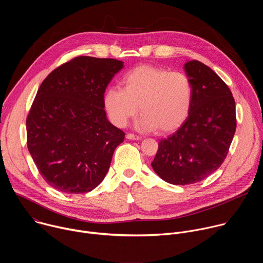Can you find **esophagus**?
Here are the masks:
<instances>
[{"mask_svg":"<svg viewBox=\"0 0 263 263\" xmlns=\"http://www.w3.org/2000/svg\"><path fill=\"white\" fill-rule=\"evenodd\" d=\"M126 137H127L128 139H133V140H139V139H141V136L135 135V134H132V133H128V134L126 135Z\"/></svg>","mask_w":263,"mask_h":263,"instance_id":"1","label":"esophagus"}]
</instances>
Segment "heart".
Segmentation results:
<instances>
[{
	"label": "heart",
	"instance_id": "1",
	"mask_svg": "<svg viewBox=\"0 0 263 263\" xmlns=\"http://www.w3.org/2000/svg\"><path fill=\"white\" fill-rule=\"evenodd\" d=\"M123 89L105 92L104 106L110 121L124 127L138 111L139 127L167 133L179 128L190 114L193 84L185 73L162 67L140 65L128 71Z\"/></svg>",
	"mask_w": 263,
	"mask_h": 263
}]
</instances>
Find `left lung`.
Wrapping results in <instances>:
<instances>
[{
  "label": "left lung",
  "mask_w": 263,
  "mask_h": 263,
  "mask_svg": "<svg viewBox=\"0 0 263 263\" xmlns=\"http://www.w3.org/2000/svg\"><path fill=\"white\" fill-rule=\"evenodd\" d=\"M193 84V102L187 119L158 143L151 163L165 182L186 185L215 172L229 152L236 130L235 101L228 85L198 60L184 64Z\"/></svg>",
  "instance_id": "left-lung-1"
}]
</instances>
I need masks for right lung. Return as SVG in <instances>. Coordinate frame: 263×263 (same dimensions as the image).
<instances>
[{
	"label": "right lung",
	"mask_w": 263,
	"mask_h": 263,
	"mask_svg": "<svg viewBox=\"0 0 263 263\" xmlns=\"http://www.w3.org/2000/svg\"><path fill=\"white\" fill-rule=\"evenodd\" d=\"M123 61L78 56L43 81L27 117V145L45 181L65 194L92 191L125 133L104 110V93Z\"/></svg>",
	"instance_id": "1"
}]
</instances>
